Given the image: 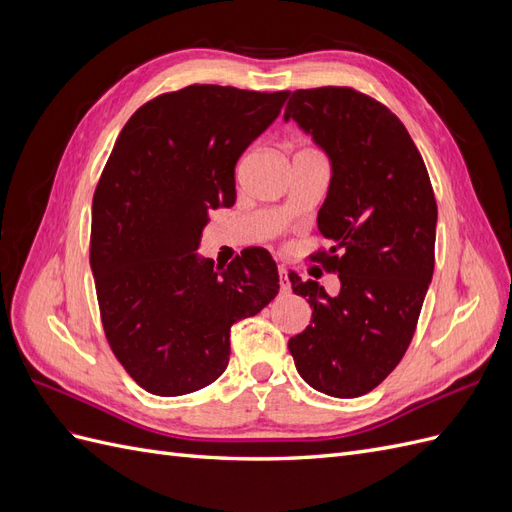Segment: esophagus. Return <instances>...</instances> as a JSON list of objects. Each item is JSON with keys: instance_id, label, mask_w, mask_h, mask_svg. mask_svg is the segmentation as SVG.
<instances>
[{"instance_id": "1", "label": "esophagus", "mask_w": 512, "mask_h": 512, "mask_svg": "<svg viewBox=\"0 0 512 512\" xmlns=\"http://www.w3.org/2000/svg\"><path fill=\"white\" fill-rule=\"evenodd\" d=\"M280 288L282 292H290V280H288V271L284 267H280Z\"/></svg>"}]
</instances>
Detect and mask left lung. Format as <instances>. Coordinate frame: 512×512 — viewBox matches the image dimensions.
Segmentation results:
<instances>
[{
  "label": "left lung",
  "instance_id": "1",
  "mask_svg": "<svg viewBox=\"0 0 512 512\" xmlns=\"http://www.w3.org/2000/svg\"><path fill=\"white\" fill-rule=\"evenodd\" d=\"M312 136L331 164L318 230L339 292L288 271L312 307L288 350L301 378L331 397H359L406 354L433 275L438 207L425 162L389 108L348 87L297 89L284 121Z\"/></svg>",
  "mask_w": 512,
  "mask_h": 512
}]
</instances>
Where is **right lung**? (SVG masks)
<instances>
[{
	"label": "right lung",
	"instance_id": "obj_1",
	"mask_svg": "<svg viewBox=\"0 0 512 512\" xmlns=\"http://www.w3.org/2000/svg\"><path fill=\"white\" fill-rule=\"evenodd\" d=\"M288 94L190 85L147 102L119 132L91 205L89 262L108 344L151 395L218 380L232 324L280 292L262 247L228 267L196 250L209 211L235 205L237 160Z\"/></svg>",
	"mask_w": 512,
	"mask_h": 512
}]
</instances>
